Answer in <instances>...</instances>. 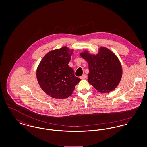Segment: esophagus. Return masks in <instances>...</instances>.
<instances>
[{
	"mask_svg": "<svg viewBox=\"0 0 147 147\" xmlns=\"http://www.w3.org/2000/svg\"><path fill=\"white\" fill-rule=\"evenodd\" d=\"M86 77H87L86 74H83L81 77H80V78L81 79H86Z\"/></svg>",
	"mask_w": 147,
	"mask_h": 147,
	"instance_id": "esophagus-1",
	"label": "esophagus"
}]
</instances>
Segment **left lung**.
I'll return each mask as SVG.
<instances>
[{"label": "left lung", "instance_id": "obj_1", "mask_svg": "<svg viewBox=\"0 0 147 147\" xmlns=\"http://www.w3.org/2000/svg\"><path fill=\"white\" fill-rule=\"evenodd\" d=\"M89 65L88 82L100 92H110L119 85L122 69L119 58L111 51L100 47L96 55L88 51L80 53Z\"/></svg>", "mask_w": 147, "mask_h": 147}]
</instances>
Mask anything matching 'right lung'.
Here are the masks:
<instances>
[{
  "label": "right lung",
  "mask_w": 147,
  "mask_h": 147,
  "mask_svg": "<svg viewBox=\"0 0 147 147\" xmlns=\"http://www.w3.org/2000/svg\"><path fill=\"white\" fill-rule=\"evenodd\" d=\"M73 52L65 46L51 51L43 57L37 67L38 83L43 91L52 98L69 97L80 81L68 65Z\"/></svg>",
  "instance_id": "1"
}]
</instances>
